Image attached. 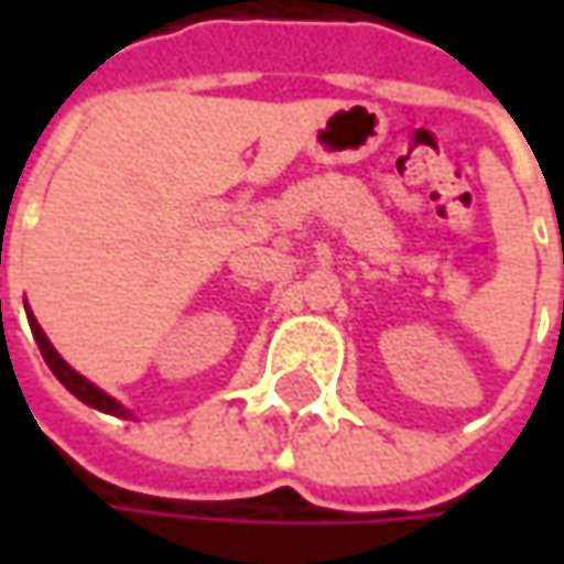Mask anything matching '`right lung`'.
I'll return each mask as SVG.
<instances>
[{
  "mask_svg": "<svg viewBox=\"0 0 564 564\" xmlns=\"http://www.w3.org/2000/svg\"><path fill=\"white\" fill-rule=\"evenodd\" d=\"M31 319V333L33 338H36V345H40V355H43V360L50 364V370H53L55 377H58V382L72 392V395H77V399L84 401V404H90V408H97V411H106V414H116V417H128V411L121 408L119 401L112 399V395H106L102 389H97L90 379H84L77 370H72L65 360L55 355V348L50 345V338L43 336V329H40V323L33 319V314L28 316Z\"/></svg>",
  "mask_w": 564,
  "mask_h": 564,
  "instance_id": "add662e5",
  "label": "right lung"
}]
</instances>
